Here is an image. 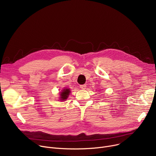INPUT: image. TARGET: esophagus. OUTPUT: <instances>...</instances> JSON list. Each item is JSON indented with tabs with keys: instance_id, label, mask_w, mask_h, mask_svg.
Listing matches in <instances>:
<instances>
[{
	"instance_id": "34e87169",
	"label": "esophagus",
	"mask_w": 156,
	"mask_h": 156,
	"mask_svg": "<svg viewBox=\"0 0 156 156\" xmlns=\"http://www.w3.org/2000/svg\"><path fill=\"white\" fill-rule=\"evenodd\" d=\"M80 88H81L83 90H85L87 86H86V85H81L80 86Z\"/></svg>"
}]
</instances>
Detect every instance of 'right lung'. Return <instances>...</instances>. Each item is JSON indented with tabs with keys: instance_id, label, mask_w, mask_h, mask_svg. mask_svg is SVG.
I'll use <instances>...</instances> for the list:
<instances>
[{
	"instance_id": "right-lung-1",
	"label": "right lung",
	"mask_w": 156,
	"mask_h": 156,
	"mask_svg": "<svg viewBox=\"0 0 156 156\" xmlns=\"http://www.w3.org/2000/svg\"><path fill=\"white\" fill-rule=\"evenodd\" d=\"M69 92H70V90H69V89H68V88H66V89H64L63 90V91L62 92H61V100H66L67 98H68V95H69Z\"/></svg>"
}]
</instances>
